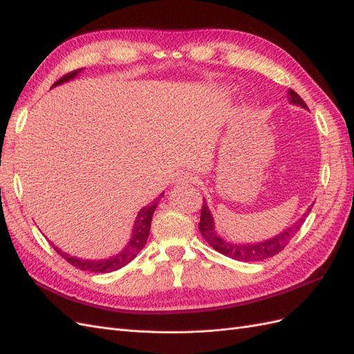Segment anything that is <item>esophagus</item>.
Masks as SVG:
<instances>
[{
    "instance_id": "esophagus-1",
    "label": "esophagus",
    "mask_w": 354,
    "mask_h": 354,
    "mask_svg": "<svg viewBox=\"0 0 354 354\" xmlns=\"http://www.w3.org/2000/svg\"><path fill=\"white\" fill-rule=\"evenodd\" d=\"M195 174L194 173H189V171H185V173H181L177 178V181L180 185H187V183H195Z\"/></svg>"
}]
</instances>
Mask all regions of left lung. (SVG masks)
Returning <instances> with one entry per match:
<instances>
[{
    "instance_id": "left-lung-1",
    "label": "left lung",
    "mask_w": 354,
    "mask_h": 354,
    "mask_svg": "<svg viewBox=\"0 0 354 354\" xmlns=\"http://www.w3.org/2000/svg\"><path fill=\"white\" fill-rule=\"evenodd\" d=\"M288 99L292 104L297 106H301V108H307V104L304 103V100L299 97V95L289 88L288 90ZM313 207V205H312ZM312 207H310L304 216L299 218L298 221H295L291 227L285 229L281 234H277V236L269 239V241H264V242H259V243H230L227 241L221 239L216 229H214V218L211 216V211L207 205L205 199H203L202 203V208H201V221H199V232L214 250L218 251L220 254L230 257L233 260H238V261H263L266 259H270V257L279 254L282 250H285V246L289 243L295 233L299 230V227L303 226V223L306 221L307 214L312 211Z\"/></svg>"
}]
</instances>
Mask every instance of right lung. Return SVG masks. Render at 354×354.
<instances>
[{"label": "right lung", "instance_id": "add662e5", "mask_svg": "<svg viewBox=\"0 0 354 354\" xmlns=\"http://www.w3.org/2000/svg\"><path fill=\"white\" fill-rule=\"evenodd\" d=\"M82 69H77L73 72H69L66 75L53 84V87L56 85H60L63 82H66L69 80H73L77 75L81 72ZM164 194H160L153 202L149 203L143 209L138 211V216L136 217V223H134V229L131 233V239L130 242L127 243L125 248L115 257H111V259H104V260H82V259H77V257H71L66 252H63L62 250H59L57 246H53L55 251L63 257L68 263H71L73 267H77L80 270H85V272H94V273H109V272H115L121 267L127 266L130 261H133L137 254L140 252V250L146 245V241L149 238V232H151V223H152V216L155 212V208L158 207V202Z\"/></svg>", "mask_w": 354, "mask_h": 354}]
</instances>
